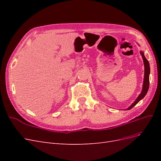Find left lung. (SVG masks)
<instances>
[{
	"label": "left lung",
	"mask_w": 161,
	"mask_h": 161,
	"mask_svg": "<svg viewBox=\"0 0 161 161\" xmlns=\"http://www.w3.org/2000/svg\"><path fill=\"white\" fill-rule=\"evenodd\" d=\"M140 54L142 55V59H143V61H144V69H144V79L143 88H142V92H141V93L138 97V98L136 99V100L134 102L133 104H131V106H130V108L127 109L128 110L132 108L133 107H134L136 104H137L141 99L144 98L145 95H147V92L148 91V88H149V75H150V70L149 62H148V61L147 58H146V57L144 56L143 52H140Z\"/></svg>",
	"instance_id": "obj_1"
}]
</instances>
